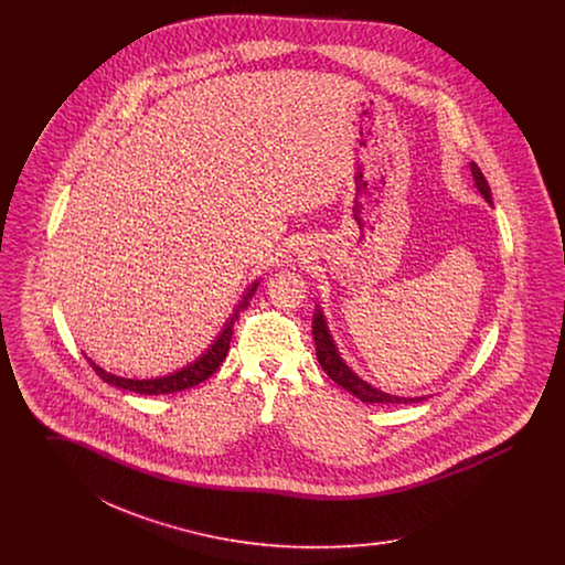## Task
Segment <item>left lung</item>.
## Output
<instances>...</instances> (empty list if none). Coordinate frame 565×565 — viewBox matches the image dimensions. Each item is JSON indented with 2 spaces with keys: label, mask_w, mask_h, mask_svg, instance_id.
<instances>
[{
  "label": "left lung",
  "mask_w": 565,
  "mask_h": 565,
  "mask_svg": "<svg viewBox=\"0 0 565 565\" xmlns=\"http://www.w3.org/2000/svg\"><path fill=\"white\" fill-rule=\"evenodd\" d=\"M470 169H472V178H475L477 189L483 194L484 201L491 203V189H489V184L484 180L483 171L477 167V162H472ZM313 341H316V355L320 360L323 373L330 376L334 383H339L341 387H345L355 398H360L362 403L408 404L426 401V396L424 398H401V396L385 394V392L373 387L371 383H366L364 379L355 375L350 366L343 362V358L339 355L337 345H334V341H332V337L328 332V326H326V320H323V313L320 309L313 316Z\"/></svg>",
  "instance_id": "left-lung-1"
}]
</instances>
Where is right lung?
Masks as SVG:
<instances>
[{"instance_id":"add662e5","label":"right lung","mask_w":565,"mask_h":565,"mask_svg":"<svg viewBox=\"0 0 565 565\" xmlns=\"http://www.w3.org/2000/svg\"><path fill=\"white\" fill-rule=\"evenodd\" d=\"M258 288V281H254L245 295H243L239 305L235 307L233 316L226 320L222 332L217 334L214 343L210 345V350L205 351L199 360H194L192 364H189L186 369L173 373V375L159 376V379H125V376L111 375L106 373L104 369H99L93 360H88V364L93 366V371L97 375L102 376L106 383L114 385V387H122V390H129L135 394H146V396H161V394H173V392H182V390H189L192 385H199L203 383L205 379L214 375L215 371L220 369V364L224 362L228 348H231V337H233V323L237 322L239 313L243 309H247L252 296Z\"/></svg>"}]
</instances>
